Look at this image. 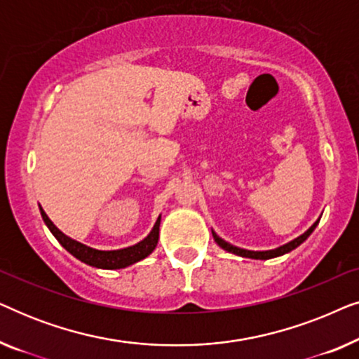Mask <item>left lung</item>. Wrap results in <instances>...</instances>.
Masks as SVG:
<instances>
[{
    "mask_svg": "<svg viewBox=\"0 0 359 359\" xmlns=\"http://www.w3.org/2000/svg\"><path fill=\"white\" fill-rule=\"evenodd\" d=\"M318 220H320V219H317L316 222H313L311 227H309L302 235H299L297 238L291 240V242L286 243V245H283V247H278V248H274V250H266V252H253V250H245V248L235 247V245L225 242L224 238H220L219 235L214 232V230H212V237L215 240V243H217L220 248H224L225 252H229V253L238 255V257H243V258H252V259H269V258H276V257H281V255H284V253L292 252V250L297 248L302 242H306L309 235H311L313 232V229H316L317 225H318Z\"/></svg>",
    "mask_w": 359,
    "mask_h": 359,
    "instance_id": "obj_1",
    "label": "left lung"
}]
</instances>
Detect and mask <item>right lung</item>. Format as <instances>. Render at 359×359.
I'll list each match as a JSON object with an SVG mask.
<instances>
[{
    "instance_id": "add662e5",
    "label": "right lung",
    "mask_w": 359,
    "mask_h": 359,
    "mask_svg": "<svg viewBox=\"0 0 359 359\" xmlns=\"http://www.w3.org/2000/svg\"><path fill=\"white\" fill-rule=\"evenodd\" d=\"M39 209H41L43 222H46L48 230L53 233V237L58 240V243H60L68 253H72L73 257L78 258L83 263L90 264V266L101 268V269H121V268L130 266V264H134L137 262H140V259L149 257V255L155 250L156 243H158L161 215H158V219H156L151 232L147 235L144 240H140L139 243L132 245V247H127V248H121V250H96L68 237V235H65L62 230H58L55 225H53V222L48 219V215L43 212L41 205H39Z\"/></svg>"
}]
</instances>
